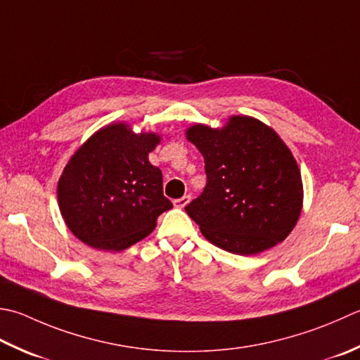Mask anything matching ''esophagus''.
Returning a JSON list of instances; mask_svg holds the SVG:
<instances>
[{
	"label": "esophagus",
	"mask_w": 360,
	"mask_h": 360,
	"mask_svg": "<svg viewBox=\"0 0 360 360\" xmlns=\"http://www.w3.org/2000/svg\"><path fill=\"white\" fill-rule=\"evenodd\" d=\"M188 201H190V196L186 195V196H182V198L174 200V201H173V206H174L176 209H184V207L187 206V204H188Z\"/></svg>",
	"instance_id": "obj_1"
}]
</instances>
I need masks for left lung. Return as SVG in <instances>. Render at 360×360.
I'll list each match as a JSON object with an SVG mask.
<instances>
[{
    "instance_id": "left-lung-1",
    "label": "left lung",
    "mask_w": 360,
    "mask_h": 360,
    "mask_svg": "<svg viewBox=\"0 0 360 360\" xmlns=\"http://www.w3.org/2000/svg\"><path fill=\"white\" fill-rule=\"evenodd\" d=\"M204 158L207 184L186 206L202 236L232 255L251 256L283 242L302 209V181L292 151L270 126L234 115L220 129L186 131Z\"/></svg>"
}]
</instances>
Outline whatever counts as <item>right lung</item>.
<instances>
[{
    "instance_id": "right-lung-1",
    "label": "right lung",
    "mask_w": 360,
    "mask_h": 360,
    "mask_svg": "<svg viewBox=\"0 0 360 360\" xmlns=\"http://www.w3.org/2000/svg\"><path fill=\"white\" fill-rule=\"evenodd\" d=\"M160 136L132 132L126 123L96 131L62 172L58 201L65 224L91 248L123 251L156 228L173 207L162 172L148 160Z\"/></svg>"
}]
</instances>
